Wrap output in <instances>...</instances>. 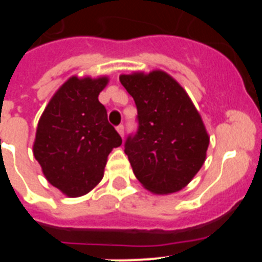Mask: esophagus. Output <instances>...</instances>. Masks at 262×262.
<instances>
[{
    "label": "esophagus",
    "mask_w": 262,
    "mask_h": 262,
    "mask_svg": "<svg viewBox=\"0 0 262 262\" xmlns=\"http://www.w3.org/2000/svg\"><path fill=\"white\" fill-rule=\"evenodd\" d=\"M117 131H118V134H119L120 136H123L124 135V126H123V124H119V126H117Z\"/></svg>",
    "instance_id": "obj_1"
}]
</instances>
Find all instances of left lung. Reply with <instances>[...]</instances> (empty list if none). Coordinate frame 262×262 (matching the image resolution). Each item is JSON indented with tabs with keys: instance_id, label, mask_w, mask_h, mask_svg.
Returning a JSON list of instances; mask_svg holds the SVG:
<instances>
[{
	"instance_id": "obj_1",
	"label": "left lung",
	"mask_w": 262,
	"mask_h": 262,
	"mask_svg": "<svg viewBox=\"0 0 262 262\" xmlns=\"http://www.w3.org/2000/svg\"><path fill=\"white\" fill-rule=\"evenodd\" d=\"M138 108L124 152L140 184L156 194L181 190L202 168L210 138L184 88L163 71L122 75Z\"/></svg>"
}]
</instances>
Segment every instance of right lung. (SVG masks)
Masks as SVG:
<instances>
[{"instance_id":"right-lung-1","label":"right lung","mask_w":262,"mask_h":262,"mask_svg":"<svg viewBox=\"0 0 262 262\" xmlns=\"http://www.w3.org/2000/svg\"><path fill=\"white\" fill-rule=\"evenodd\" d=\"M107 77L69 78L45 108L34 156L52 186L68 196L89 193L103 177L107 156L122 144L98 101Z\"/></svg>"}]
</instances>
